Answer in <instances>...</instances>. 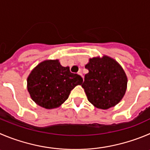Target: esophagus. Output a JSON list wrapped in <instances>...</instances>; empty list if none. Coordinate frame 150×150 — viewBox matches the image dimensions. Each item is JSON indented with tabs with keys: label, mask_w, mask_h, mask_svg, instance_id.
<instances>
[{
	"label": "esophagus",
	"mask_w": 150,
	"mask_h": 150,
	"mask_svg": "<svg viewBox=\"0 0 150 150\" xmlns=\"http://www.w3.org/2000/svg\"><path fill=\"white\" fill-rule=\"evenodd\" d=\"M78 74L79 75H81V77H83V75H82V72H81V71H79V72H78Z\"/></svg>",
	"instance_id": "1"
}]
</instances>
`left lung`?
Returning a JSON list of instances; mask_svg holds the SVG:
<instances>
[{"instance_id": "1", "label": "left lung", "mask_w": 150, "mask_h": 150, "mask_svg": "<svg viewBox=\"0 0 150 150\" xmlns=\"http://www.w3.org/2000/svg\"><path fill=\"white\" fill-rule=\"evenodd\" d=\"M89 72L84 76L82 87L88 100L95 107L107 110L120 102L127 89V78L115 60L103 56L93 58L85 66Z\"/></svg>"}]
</instances>
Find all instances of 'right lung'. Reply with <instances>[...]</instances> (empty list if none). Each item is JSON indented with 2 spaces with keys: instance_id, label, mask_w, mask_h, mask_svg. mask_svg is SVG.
<instances>
[{
  "instance_id": "add662e5",
  "label": "right lung",
  "mask_w": 150,
  "mask_h": 150,
  "mask_svg": "<svg viewBox=\"0 0 150 150\" xmlns=\"http://www.w3.org/2000/svg\"><path fill=\"white\" fill-rule=\"evenodd\" d=\"M83 78L72 73L58 60H49L39 64L27 79L31 98L40 107L53 109L60 107L69 98L71 90L81 85Z\"/></svg>"
}]
</instances>
